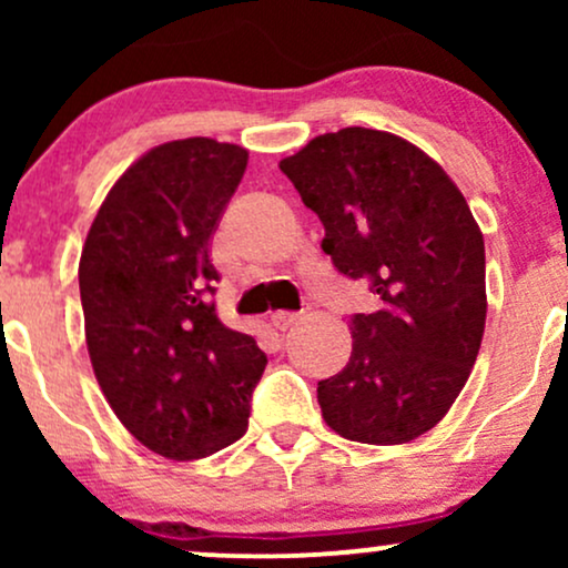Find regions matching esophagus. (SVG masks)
Returning <instances> with one entry per match:
<instances>
[{"label":"esophagus","instance_id":"obj_1","mask_svg":"<svg viewBox=\"0 0 568 568\" xmlns=\"http://www.w3.org/2000/svg\"><path fill=\"white\" fill-rule=\"evenodd\" d=\"M296 323H298L296 312H275V315H272V325H275L277 331H288Z\"/></svg>","mask_w":568,"mask_h":568}]
</instances>
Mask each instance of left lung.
<instances>
[{
	"label": "left lung",
	"instance_id": "8db88e82",
	"mask_svg": "<svg viewBox=\"0 0 568 568\" xmlns=\"http://www.w3.org/2000/svg\"><path fill=\"white\" fill-rule=\"evenodd\" d=\"M323 221V251L379 298L352 315L349 363L317 382L342 438L395 446L433 429L478 357L486 251L470 205L414 143L371 128L312 139L280 162Z\"/></svg>",
	"mask_w": 568,
	"mask_h": 568
}]
</instances>
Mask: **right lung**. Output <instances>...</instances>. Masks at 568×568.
Returning <instances> with one entry per match:
<instances>
[{
    "label": "right lung",
    "mask_w": 568,
    "mask_h": 568,
    "mask_svg": "<svg viewBox=\"0 0 568 568\" xmlns=\"http://www.w3.org/2000/svg\"><path fill=\"white\" fill-rule=\"evenodd\" d=\"M247 152L213 139L154 146L120 175L80 258L95 379L135 440L202 459L247 429L266 355L219 321L211 237Z\"/></svg>",
    "instance_id": "add662e5"
}]
</instances>
